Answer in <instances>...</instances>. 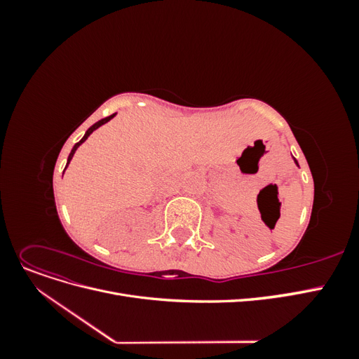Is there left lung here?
Segmentation results:
<instances>
[{"instance_id": "obj_1", "label": "left lung", "mask_w": 359, "mask_h": 359, "mask_svg": "<svg viewBox=\"0 0 359 359\" xmlns=\"http://www.w3.org/2000/svg\"><path fill=\"white\" fill-rule=\"evenodd\" d=\"M293 160H295V163H297V166H298V161H297V158H293Z\"/></svg>"}]
</instances>
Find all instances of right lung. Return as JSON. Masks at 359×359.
<instances>
[{
	"instance_id": "obj_1",
	"label": "right lung",
	"mask_w": 359,
	"mask_h": 359,
	"mask_svg": "<svg viewBox=\"0 0 359 359\" xmlns=\"http://www.w3.org/2000/svg\"><path fill=\"white\" fill-rule=\"evenodd\" d=\"M115 115H116V114H112L111 116H106V118L100 119V121H97V123H95V124H93V126H91V127H90L88 130H86V132H85V135H83V137H82V139L79 140V142H78V144H76V145H74V147L72 148V151H70V154H69V158H67V165H66V168L69 166V163H70V160L73 158V156H74V153H76V149H78V148H79V147H81V145H82V144L85 142V140H86V139H88V136H90V135H91V133L94 132V130H97V128H99L100 126L106 124L107 121H111V119H112V118H114ZM64 170H66V169H64Z\"/></svg>"
}]
</instances>
